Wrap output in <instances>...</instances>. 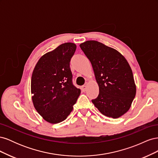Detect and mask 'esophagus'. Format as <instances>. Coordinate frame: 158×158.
Here are the masks:
<instances>
[{
    "mask_svg": "<svg viewBox=\"0 0 158 158\" xmlns=\"http://www.w3.org/2000/svg\"><path fill=\"white\" fill-rule=\"evenodd\" d=\"M82 88V90L83 91V92H85V89H86V88H87V86L85 85H82V88Z\"/></svg>",
    "mask_w": 158,
    "mask_h": 158,
    "instance_id": "obj_1",
    "label": "esophagus"
}]
</instances>
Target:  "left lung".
Returning <instances> with one entry per match:
<instances>
[{
  "mask_svg": "<svg viewBox=\"0 0 158 158\" xmlns=\"http://www.w3.org/2000/svg\"><path fill=\"white\" fill-rule=\"evenodd\" d=\"M80 47L92 65L99 85V95L92 103L105 116L120 117L128 111L136 95L130 65L118 51L99 41H86Z\"/></svg>",
  "mask_w": 158,
  "mask_h": 158,
  "instance_id": "left-lung-1",
  "label": "left lung"
}]
</instances>
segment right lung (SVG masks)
I'll return each instance as SVG.
<instances>
[{
    "instance_id": "obj_1",
    "label": "right lung",
    "mask_w": 158,
    "mask_h": 158,
    "mask_svg": "<svg viewBox=\"0 0 158 158\" xmlns=\"http://www.w3.org/2000/svg\"><path fill=\"white\" fill-rule=\"evenodd\" d=\"M76 45L65 43L43 55L33 69L32 102L36 111L52 124L64 121L73 109L81 91L73 84L70 59Z\"/></svg>"
}]
</instances>
